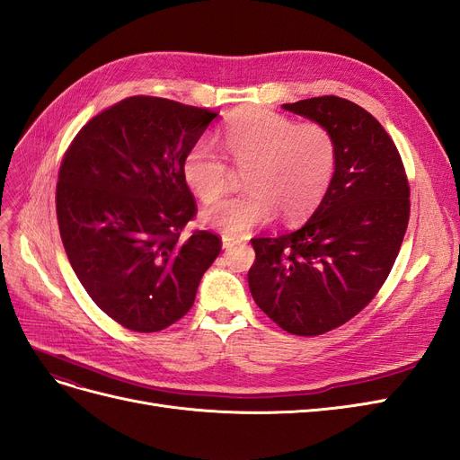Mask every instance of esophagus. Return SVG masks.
Instances as JSON below:
<instances>
[{
	"instance_id": "obj_1",
	"label": "esophagus",
	"mask_w": 460,
	"mask_h": 460,
	"mask_svg": "<svg viewBox=\"0 0 460 460\" xmlns=\"http://www.w3.org/2000/svg\"><path fill=\"white\" fill-rule=\"evenodd\" d=\"M235 243H240V242H235V240L228 238V235H222V247H225V249H230V247L235 245Z\"/></svg>"
}]
</instances>
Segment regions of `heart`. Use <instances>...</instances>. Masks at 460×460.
Instances as JSON below:
<instances>
[{"mask_svg":"<svg viewBox=\"0 0 460 460\" xmlns=\"http://www.w3.org/2000/svg\"><path fill=\"white\" fill-rule=\"evenodd\" d=\"M217 142L245 171L247 190L203 213L205 225L228 238H243L276 213L288 220L309 215L336 174V137L324 124L296 122L270 109H249L232 117ZM182 174L203 203L218 199L232 180L230 164L207 142L186 153Z\"/></svg>","mask_w":460,"mask_h":460,"instance_id":"b5f03b06","label":"heart"}]
</instances>
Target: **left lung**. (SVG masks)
Listing matches in <instances>:
<instances>
[{
    "label": "left lung",
    "mask_w": 460,
    "mask_h": 460,
    "mask_svg": "<svg viewBox=\"0 0 460 460\" xmlns=\"http://www.w3.org/2000/svg\"><path fill=\"white\" fill-rule=\"evenodd\" d=\"M333 134L338 166L313 217L253 238L247 280L262 313L296 336L345 324L378 294L405 238L411 190L399 151L368 111L336 95L282 105Z\"/></svg>",
    "instance_id": "obj_1"
}]
</instances>
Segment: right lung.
I'll return each mask as SVG.
<instances>
[{"label": "right lung", "instance_id": "add662e5", "mask_svg": "<svg viewBox=\"0 0 460 460\" xmlns=\"http://www.w3.org/2000/svg\"><path fill=\"white\" fill-rule=\"evenodd\" d=\"M215 117L134 95L93 117L65 153L55 207L66 257L97 307L124 328L174 324L220 253L213 232L182 235L198 213L182 161Z\"/></svg>", "mask_w": 460, "mask_h": 460}]
</instances>
